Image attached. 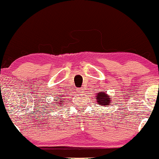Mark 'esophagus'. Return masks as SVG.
Masks as SVG:
<instances>
[{
    "instance_id": "obj_1",
    "label": "esophagus",
    "mask_w": 159,
    "mask_h": 159,
    "mask_svg": "<svg viewBox=\"0 0 159 159\" xmlns=\"http://www.w3.org/2000/svg\"><path fill=\"white\" fill-rule=\"evenodd\" d=\"M78 92H79V93H83V92H82V91H83V89H78Z\"/></svg>"
}]
</instances>
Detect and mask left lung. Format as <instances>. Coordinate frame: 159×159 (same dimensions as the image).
Here are the masks:
<instances>
[{
	"mask_svg": "<svg viewBox=\"0 0 159 159\" xmlns=\"http://www.w3.org/2000/svg\"><path fill=\"white\" fill-rule=\"evenodd\" d=\"M96 97L97 102H98V104L100 105V106H109L110 104L111 101H112V99L109 98L110 96L107 95L106 93H104V92H100L96 95Z\"/></svg>",
	"mask_w": 159,
	"mask_h": 159,
	"instance_id": "8db88e82",
	"label": "left lung"
}]
</instances>
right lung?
<instances>
[{
    "mask_svg": "<svg viewBox=\"0 0 159 159\" xmlns=\"http://www.w3.org/2000/svg\"><path fill=\"white\" fill-rule=\"evenodd\" d=\"M58 99H60V98H58ZM62 102H64V101H56V102H55V106H58V105L57 104H60L61 106H62V105H64L62 104Z\"/></svg>",
    "mask_w": 159,
    "mask_h": 159,
    "instance_id": "right-lung-1",
    "label": "right lung"
}]
</instances>
